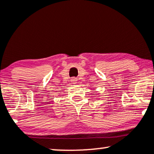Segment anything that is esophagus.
<instances>
[{
	"label": "esophagus",
	"instance_id": "esophagus-1",
	"mask_svg": "<svg viewBox=\"0 0 154 154\" xmlns=\"http://www.w3.org/2000/svg\"><path fill=\"white\" fill-rule=\"evenodd\" d=\"M76 81H77V79L75 78V77H73V78L71 79V82L72 83H76Z\"/></svg>",
	"mask_w": 154,
	"mask_h": 154
}]
</instances>
